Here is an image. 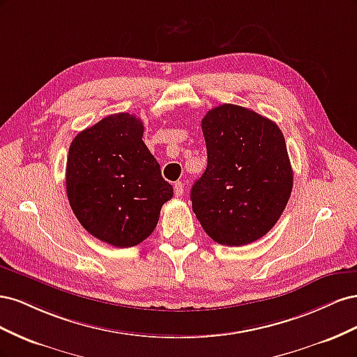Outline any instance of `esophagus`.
<instances>
[{
  "label": "esophagus",
  "instance_id": "esophagus-1",
  "mask_svg": "<svg viewBox=\"0 0 357 357\" xmlns=\"http://www.w3.org/2000/svg\"><path fill=\"white\" fill-rule=\"evenodd\" d=\"M183 192H185V185H183L181 181H176V183H174V193H176V197H181Z\"/></svg>",
  "mask_w": 357,
  "mask_h": 357
}]
</instances>
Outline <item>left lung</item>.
Returning <instances> with one entry per match:
<instances>
[{
	"label": "left lung",
	"mask_w": 357,
	"mask_h": 357,
	"mask_svg": "<svg viewBox=\"0 0 357 357\" xmlns=\"http://www.w3.org/2000/svg\"><path fill=\"white\" fill-rule=\"evenodd\" d=\"M207 168L190 190L192 210L211 240L250 244L273 229L294 188L280 128L235 104L214 107L202 119Z\"/></svg>",
	"instance_id": "8db88e82"
}]
</instances>
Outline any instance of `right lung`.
I'll return each instance as SVG.
<instances>
[{"label": "right lung", "mask_w": 357, "mask_h": 357, "mask_svg": "<svg viewBox=\"0 0 357 357\" xmlns=\"http://www.w3.org/2000/svg\"><path fill=\"white\" fill-rule=\"evenodd\" d=\"M143 132L138 117L116 113L79 132L68 150L71 210L91 235L114 247L143 243L174 195Z\"/></svg>", "instance_id": "obj_1"}]
</instances>
